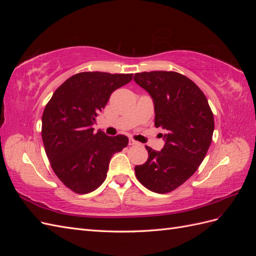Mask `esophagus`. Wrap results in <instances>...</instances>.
<instances>
[{"mask_svg":"<svg viewBox=\"0 0 256 256\" xmlns=\"http://www.w3.org/2000/svg\"><path fill=\"white\" fill-rule=\"evenodd\" d=\"M138 143L136 141H134V138H129V145H138Z\"/></svg>","mask_w":256,"mask_h":256,"instance_id":"1","label":"esophagus"}]
</instances>
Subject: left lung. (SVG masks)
<instances>
[{
	"instance_id": "8db88e82",
	"label": "left lung",
	"mask_w": 256,
	"mask_h": 256,
	"mask_svg": "<svg viewBox=\"0 0 256 256\" xmlns=\"http://www.w3.org/2000/svg\"><path fill=\"white\" fill-rule=\"evenodd\" d=\"M134 81L150 92L154 104V126L166 130L161 152L145 146L148 159L134 168L145 188L168 193L196 172L212 141L214 114L204 92L187 76L175 72H138Z\"/></svg>"
}]
</instances>
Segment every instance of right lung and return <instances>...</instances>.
<instances>
[{
	"label": "right lung",
	"instance_id": "add662e5",
	"mask_svg": "<svg viewBox=\"0 0 256 256\" xmlns=\"http://www.w3.org/2000/svg\"><path fill=\"white\" fill-rule=\"evenodd\" d=\"M132 74L85 72L68 78L53 92L42 113V136L51 168L67 188L86 194L102 184L115 152L128 138L94 132L92 125L112 92Z\"/></svg>",
	"mask_w": 256,
	"mask_h": 256
}]
</instances>
